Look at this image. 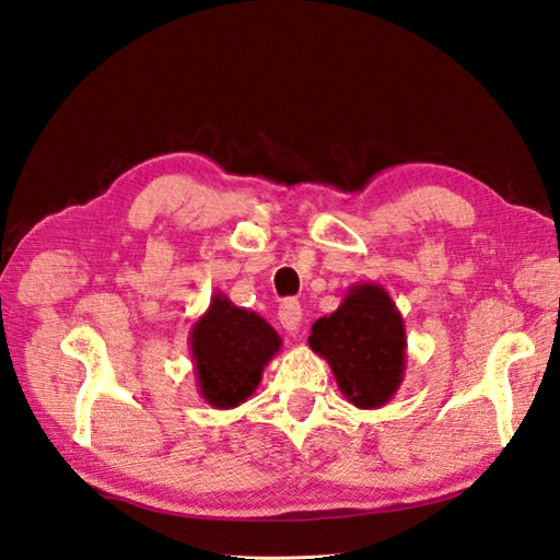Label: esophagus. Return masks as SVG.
Returning a JSON list of instances; mask_svg holds the SVG:
<instances>
[{
  "instance_id": "esophagus-1",
  "label": "esophagus",
  "mask_w": 560,
  "mask_h": 560,
  "mask_svg": "<svg viewBox=\"0 0 560 560\" xmlns=\"http://www.w3.org/2000/svg\"><path fill=\"white\" fill-rule=\"evenodd\" d=\"M279 320L287 332H299L301 328V303L296 299H287L279 306Z\"/></svg>"
}]
</instances>
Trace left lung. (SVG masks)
Returning a JSON list of instances; mask_svg holds the SVG:
<instances>
[{
  "label": "left lung",
  "instance_id": "left-lung-1",
  "mask_svg": "<svg viewBox=\"0 0 560 560\" xmlns=\"http://www.w3.org/2000/svg\"><path fill=\"white\" fill-rule=\"evenodd\" d=\"M308 345L358 409H382L404 382V318L389 291L374 281L352 283L338 311L311 325Z\"/></svg>",
  "mask_w": 560,
  "mask_h": 560
}]
</instances>
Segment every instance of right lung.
I'll return each instance as SVG.
<instances>
[{"instance_id":"obj_1","label":"right lung","mask_w":560,"mask_h":560,"mask_svg":"<svg viewBox=\"0 0 560 560\" xmlns=\"http://www.w3.org/2000/svg\"><path fill=\"white\" fill-rule=\"evenodd\" d=\"M188 345L198 394L212 409H235L257 392L264 368L281 350V338L259 313L215 293L192 323Z\"/></svg>"}]
</instances>
